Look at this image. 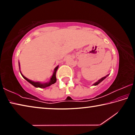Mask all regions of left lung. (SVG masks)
Returning <instances> with one entry per match:
<instances>
[{"label":"left lung","mask_w":135,"mask_h":135,"mask_svg":"<svg viewBox=\"0 0 135 135\" xmlns=\"http://www.w3.org/2000/svg\"><path fill=\"white\" fill-rule=\"evenodd\" d=\"M108 75L109 74H108V75H107V76H105V77H102V79H100V80H98L97 82H96V83H94V84H93V85H95V86H97V85H98V84H99V83H100V82H101L102 80H104L106 78V77H107V76H108Z\"/></svg>","instance_id":"1"}]
</instances>
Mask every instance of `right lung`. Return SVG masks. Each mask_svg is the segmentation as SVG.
<instances>
[{
  "mask_svg": "<svg viewBox=\"0 0 135 135\" xmlns=\"http://www.w3.org/2000/svg\"><path fill=\"white\" fill-rule=\"evenodd\" d=\"M19 68H20V64H19ZM58 66H57V67L55 68L54 74H53V75H52V76L51 78V80H50L49 82H48V83H39V82H35L33 81H31V80H28V79H27L26 77H24L23 75L21 74V72H20V73H21V74L22 75V76L23 77L24 79H26L27 81H28L32 85L34 86L35 87H36V88H46V87H48L49 86H51V84H54L56 81V72L57 70H58Z\"/></svg>",
  "mask_w": 135,
  "mask_h": 135,
  "instance_id": "add662e5",
  "label": "right lung"
}]
</instances>
